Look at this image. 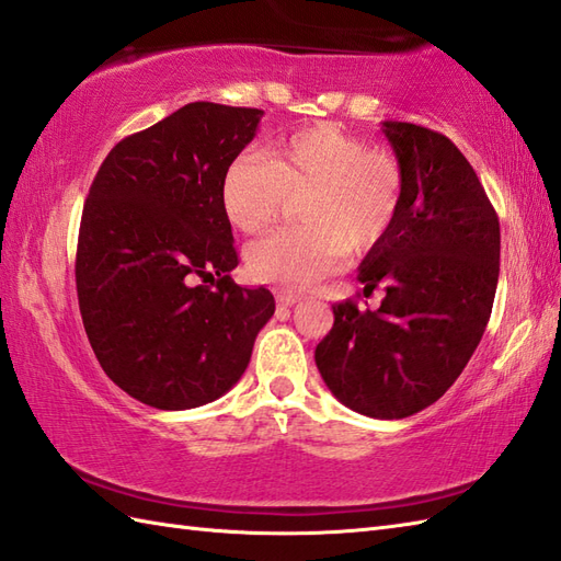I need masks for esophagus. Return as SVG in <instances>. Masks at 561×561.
<instances>
[{"instance_id": "esophagus-1", "label": "esophagus", "mask_w": 561, "mask_h": 561, "mask_svg": "<svg viewBox=\"0 0 561 561\" xmlns=\"http://www.w3.org/2000/svg\"><path fill=\"white\" fill-rule=\"evenodd\" d=\"M295 302H300V297L290 295V293H278V305L280 307H293Z\"/></svg>"}]
</instances>
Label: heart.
I'll use <instances>...</instances> for the list:
<instances>
[{"mask_svg": "<svg viewBox=\"0 0 561 561\" xmlns=\"http://www.w3.org/2000/svg\"><path fill=\"white\" fill-rule=\"evenodd\" d=\"M403 180L389 153L335 127L295 131L268 148L247 151L222 178V208L234 228L259 232L300 198L305 228L271 232L247 247L244 264L256 280L302 290L341 264L345 247L359 252L391 228Z\"/></svg>", "mask_w": 561, "mask_h": 561, "instance_id": "b5f03b06", "label": "heart"}]
</instances>
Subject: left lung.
<instances>
[{
	"label": "left lung",
	"mask_w": 561,
	"mask_h": 561,
	"mask_svg": "<svg viewBox=\"0 0 561 561\" xmlns=\"http://www.w3.org/2000/svg\"><path fill=\"white\" fill-rule=\"evenodd\" d=\"M403 194L359 264L381 307L333 305L314 359L329 391L359 415L401 420L446 393L476 353L500 280V218L466 156L410 122H381Z\"/></svg>",
	"instance_id": "8db88e82"
}]
</instances>
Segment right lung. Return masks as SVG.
Segmentation results:
<instances>
[{
	"label": "right lung",
	"mask_w": 561,
	"mask_h": 561,
	"mask_svg": "<svg viewBox=\"0 0 561 561\" xmlns=\"http://www.w3.org/2000/svg\"><path fill=\"white\" fill-rule=\"evenodd\" d=\"M261 117L256 107L184 105L112 148L85 198L83 329L105 375L151 408L190 410L228 393L276 312L271 290L230 278L238 252L220 196Z\"/></svg>",
	"instance_id": "right-lung-1"
}]
</instances>
